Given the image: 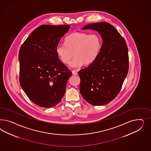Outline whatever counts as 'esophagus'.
<instances>
[{"label":"esophagus","instance_id":"1","mask_svg":"<svg viewBox=\"0 0 151 151\" xmlns=\"http://www.w3.org/2000/svg\"><path fill=\"white\" fill-rule=\"evenodd\" d=\"M72 73H73V74L74 75H78V72L76 71L75 70H73V71H72Z\"/></svg>","mask_w":151,"mask_h":151}]
</instances>
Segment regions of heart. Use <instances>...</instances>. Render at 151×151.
I'll use <instances>...</instances> for the list:
<instances>
[{
	"instance_id": "obj_1",
	"label": "heart",
	"mask_w": 151,
	"mask_h": 151,
	"mask_svg": "<svg viewBox=\"0 0 151 151\" xmlns=\"http://www.w3.org/2000/svg\"><path fill=\"white\" fill-rule=\"evenodd\" d=\"M65 44H59L55 48L58 58L63 63L68 64L73 55L70 65L78 67L96 60L101 49L102 39L97 34L74 32L65 37Z\"/></svg>"
}]
</instances>
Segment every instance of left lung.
Instances as JSON below:
<instances>
[{"instance_id":"8db88e82","label":"left lung","mask_w":151,"mask_h":151,"mask_svg":"<svg viewBox=\"0 0 151 151\" xmlns=\"http://www.w3.org/2000/svg\"><path fill=\"white\" fill-rule=\"evenodd\" d=\"M95 30L103 40L96 60L78 73L80 91L92 105H104L117 96L128 73V47L115 27L106 22L88 24L82 29Z\"/></svg>"}]
</instances>
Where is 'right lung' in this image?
I'll return each mask as SVG.
<instances>
[{
	"label": "right lung",
	"mask_w": 151,
	"mask_h": 151,
	"mask_svg": "<svg viewBox=\"0 0 151 151\" xmlns=\"http://www.w3.org/2000/svg\"><path fill=\"white\" fill-rule=\"evenodd\" d=\"M68 25H42L23 42L19 52V82L38 106L50 108L64 96L72 73L60 60L55 48L68 32Z\"/></svg>",
	"instance_id": "1"
}]
</instances>
